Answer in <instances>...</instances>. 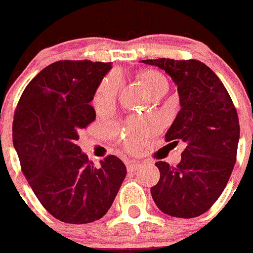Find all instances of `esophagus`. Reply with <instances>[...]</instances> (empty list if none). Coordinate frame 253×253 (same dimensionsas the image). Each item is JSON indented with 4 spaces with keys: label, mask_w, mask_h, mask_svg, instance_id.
Listing matches in <instances>:
<instances>
[{
    "label": "esophagus",
    "mask_w": 253,
    "mask_h": 253,
    "mask_svg": "<svg viewBox=\"0 0 253 253\" xmlns=\"http://www.w3.org/2000/svg\"><path fill=\"white\" fill-rule=\"evenodd\" d=\"M140 166H141V164H140V162L129 161L126 165V169H127V172H134V171H136Z\"/></svg>",
    "instance_id": "1"
}]
</instances>
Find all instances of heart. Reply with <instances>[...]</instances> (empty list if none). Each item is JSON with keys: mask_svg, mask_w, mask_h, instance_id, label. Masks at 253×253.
<instances>
[{"mask_svg": "<svg viewBox=\"0 0 253 253\" xmlns=\"http://www.w3.org/2000/svg\"><path fill=\"white\" fill-rule=\"evenodd\" d=\"M139 79L141 80L145 89L150 97H155L160 93H166L169 89L167 79L156 70H145L139 74ZM121 87V79L117 75H109L99 84L98 89L94 96V106L99 109L108 108L113 106L116 102ZM157 129L156 124L150 121H130L126 126V134L124 137L126 147L134 150L139 146L142 137L152 134Z\"/></svg>", "mask_w": 253, "mask_h": 253, "instance_id": "obj_1", "label": "heart"}]
</instances>
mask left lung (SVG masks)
I'll return each instance as SVG.
<instances>
[{
  "instance_id": "8db88e82",
  "label": "left lung",
  "mask_w": 253,
  "mask_h": 253,
  "mask_svg": "<svg viewBox=\"0 0 253 253\" xmlns=\"http://www.w3.org/2000/svg\"><path fill=\"white\" fill-rule=\"evenodd\" d=\"M164 70L176 84L179 109L166 141L187 147L177 166L156 162L160 181L151 196L162 212L196 217L216 202L236 162L240 124L236 109L219 77L198 60H141Z\"/></svg>"
}]
</instances>
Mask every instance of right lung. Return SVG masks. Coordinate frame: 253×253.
Instances as JSON below:
<instances>
[{"label":"right lung","mask_w":253,"mask_h":253,"mask_svg":"<svg viewBox=\"0 0 253 253\" xmlns=\"http://www.w3.org/2000/svg\"><path fill=\"white\" fill-rule=\"evenodd\" d=\"M111 69V62H54L29 82L14 113L22 171L42 207L67 224L101 219L126 176L121 159L111 155L94 167L77 145L96 119L89 103Z\"/></svg>","instance_id":"right-lung-1"}]
</instances>
